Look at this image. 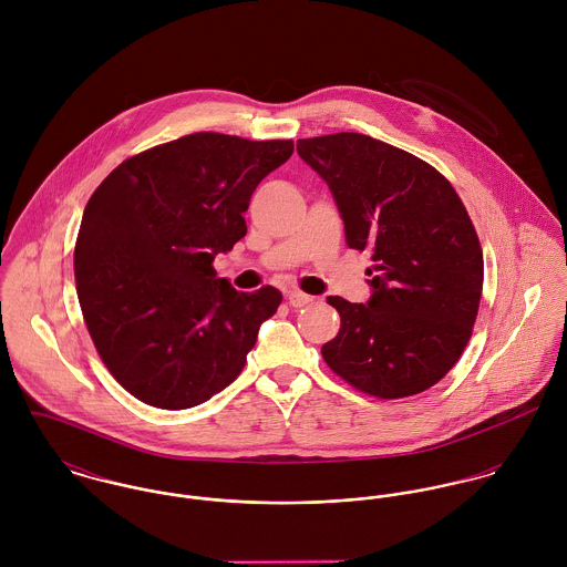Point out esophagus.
I'll return each mask as SVG.
<instances>
[{
	"mask_svg": "<svg viewBox=\"0 0 567 567\" xmlns=\"http://www.w3.org/2000/svg\"><path fill=\"white\" fill-rule=\"evenodd\" d=\"M286 297H288V303H290L292 308H303V306H308V303L315 301L310 295H306V292H301V290H290Z\"/></svg>",
	"mask_w": 567,
	"mask_h": 567,
	"instance_id": "esophagus-1",
	"label": "esophagus"
}]
</instances>
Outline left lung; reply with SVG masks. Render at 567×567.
I'll use <instances>...</instances> for the list:
<instances>
[{
	"label": "left lung",
	"instance_id": "1",
	"mask_svg": "<svg viewBox=\"0 0 567 567\" xmlns=\"http://www.w3.org/2000/svg\"><path fill=\"white\" fill-rule=\"evenodd\" d=\"M297 153L327 183L347 246L375 261L367 303L327 297L340 331L324 362L380 400L427 391L458 362L483 297V248L463 200L430 163L369 135L299 140Z\"/></svg>",
	"mask_w": 567,
	"mask_h": 567
}]
</instances>
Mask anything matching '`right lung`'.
Segmentation results:
<instances>
[{
  "mask_svg": "<svg viewBox=\"0 0 567 567\" xmlns=\"http://www.w3.org/2000/svg\"><path fill=\"white\" fill-rule=\"evenodd\" d=\"M292 151L194 133L120 163L89 198L74 250L82 317L140 402L192 408L240 375L281 292H238L212 264L246 236L255 187Z\"/></svg>",
  "mask_w": 567,
  "mask_h": 567,
  "instance_id": "1",
  "label": "right lung"
}]
</instances>
